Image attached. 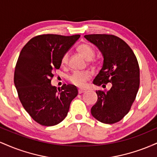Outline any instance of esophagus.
<instances>
[{
	"label": "esophagus",
	"mask_w": 157,
	"mask_h": 157,
	"mask_svg": "<svg viewBox=\"0 0 157 157\" xmlns=\"http://www.w3.org/2000/svg\"><path fill=\"white\" fill-rule=\"evenodd\" d=\"M86 91V90L84 89H78V93L79 94H82V93H84Z\"/></svg>",
	"instance_id": "obj_1"
}]
</instances>
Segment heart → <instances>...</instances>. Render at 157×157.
Masks as SVG:
<instances>
[{
    "mask_svg": "<svg viewBox=\"0 0 157 157\" xmlns=\"http://www.w3.org/2000/svg\"><path fill=\"white\" fill-rule=\"evenodd\" d=\"M77 51L80 54L82 57L89 60L91 62H93V57L95 55V51L94 48L89 44H81L77 47ZM68 60V54L66 52L63 55L61 58V64L63 66L67 64ZM91 77V74L89 71H75L72 75H71L68 77V80L71 83L79 87H82L86 82Z\"/></svg>",
    "mask_w": 157,
    "mask_h": 157,
    "instance_id": "heart-1",
    "label": "heart"
}]
</instances>
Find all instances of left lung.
Instances as JSON below:
<instances>
[{
  "label": "left lung",
  "mask_w": 157,
  "mask_h": 157,
  "mask_svg": "<svg viewBox=\"0 0 157 157\" xmlns=\"http://www.w3.org/2000/svg\"><path fill=\"white\" fill-rule=\"evenodd\" d=\"M96 45L104 57L100 73L93 83L109 91H96L97 101L91 109L92 116L105 124L116 123L129 112L140 87V66L136 55L123 40L113 35L92 34L84 36Z\"/></svg>",
  "instance_id": "left-lung-1"
}]
</instances>
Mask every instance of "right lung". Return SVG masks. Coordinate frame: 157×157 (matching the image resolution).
I'll list each match as a JSON object with an SVG mask.
<instances>
[{
    "label": "right lung",
    "mask_w": 157,
    "mask_h": 157,
    "mask_svg": "<svg viewBox=\"0 0 157 157\" xmlns=\"http://www.w3.org/2000/svg\"><path fill=\"white\" fill-rule=\"evenodd\" d=\"M80 36H35L20 53L14 82L24 109L40 125L52 126L62 122L78 94L75 86L63 84L57 90L51 81L54 71L60 67L63 55Z\"/></svg>",
    "instance_id": "obj_1"
}]
</instances>
